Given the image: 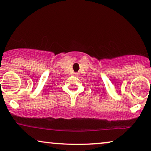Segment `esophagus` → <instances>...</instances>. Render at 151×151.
<instances>
[{"label":"esophagus","instance_id":"1","mask_svg":"<svg viewBox=\"0 0 151 151\" xmlns=\"http://www.w3.org/2000/svg\"><path fill=\"white\" fill-rule=\"evenodd\" d=\"M75 74H76V75H77V73H75Z\"/></svg>","mask_w":151,"mask_h":151}]
</instances>
